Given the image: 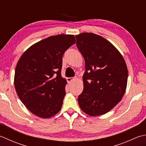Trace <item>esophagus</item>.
I'll return each instance as SVG.
<instances>
[{"label": "esophagus", "mask_w": 146, "mask_h": 146, "mask_svg": "<svg viewBox=\"0 0 146 146\" xmlns=\"http://www.w3.org/2000/svg\"><path fill=\"white\" fill-rule=\"evenodd\" d=\"M67 82L69 83H70L71 82H72L74 80H75V78H67Z\"/></svg>", "instance_id": "obj_1"}]
</instances>
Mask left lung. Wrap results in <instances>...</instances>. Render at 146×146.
I'll return each mask as SVG.
<instances>
[{
    "mask_svg": "<svg viewBox=\"0 0 146 146\" xmlns=\"http://www.w3.org/2000/svg\"><path fill=\"white\" fill-rule=\"evenodd\" d=\"M75 37L77 48L85 61L79 106L88 115H104L119 104L125 94L127 64L118 49L103 37L89 33Z\"/></svg>",
    "mask_w": 146,
    "mask_h": 146,
    "instance_id": "8db88e82",
    "label": "left lung"
}]
</instances>
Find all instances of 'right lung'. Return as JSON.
Here are the masks:
<instances>
[{"mask_svg":"<svg viewBox=\"0 0 146 146\" xmlns=\"http://www.w3.org/2000/svg\"><path fill=\"white\" fill-rule=\"evenodd\" d=\"M75 43L73 35L52 36L30 46L19 60L14 75L15 91L35 115L47 119L61 110L67 83L61 74L63 56Z\"/></svg>","mask_w":146,"mask_h":146,"instance_id":"obj_1","label":"right lung"}]
</instances>
